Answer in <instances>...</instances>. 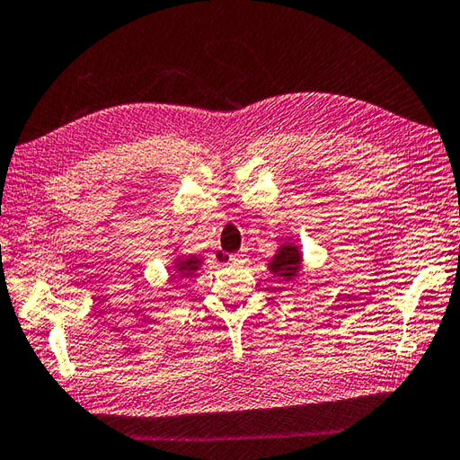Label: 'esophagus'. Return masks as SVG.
<instances>
[{"mask_svg":"<svg viewBox=\"0 0 460 460\" xmlns=\"http://www.w3.org/2000/svg\"><path fill=\"white\" fill-rule=\"evenodd\" d=\"M221 261H227V263H233V265H241L245 263L247 261V255L245 253H233V255H219Z\"/></svg>","mask_w":460,"mask_h":460,"instance_id":"obj_1","label":"esophagus"}]
</instances>
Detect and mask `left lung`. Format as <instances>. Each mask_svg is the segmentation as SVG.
<instances>
[{
    "label": "left lung",
    "instance_id": "left-lung-1",
    "mask_svg": "<svg viewBox=\"0 0 460 460\" xmlns=\"http://www.w3.org/2000/svg\"><path fill=\"white\" fill-rule=\"evenodd\" d=\"M301 265H303V255L299 247H296L295 243L287 241L277 249L271 263H269V271L277 275L279 279H285V281H293V279L299 275Z\"/></svg>",
    "mask_w": 460,
    "mask_h": 460
}]
</instances>
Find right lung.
<instances>
[{
  "mask_svg": "<svg viewBox=\"0 0 460 460\" xmlns=\"http://www.w3.org/2000/svg\"><path fill=\"white\" fill-rule=\"evenodd\" d=\"M201 265H203V259H201V257H195V255L183 257V255H179V257L175 259L173 269H175L179 277H193V273H195L197 269H199Z\"/></svg>",
  "mask_w": 460,
  "mask_h": 460,
  "instance_id": "1",
  "label": "right lung"
}]
</instances>
